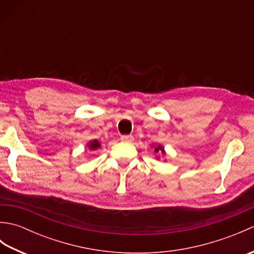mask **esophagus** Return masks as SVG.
Returning <instances> with one entry per match:
<instances>
[{
  "instance_id": "obj_1",
  "label": "esophagus",
  "mask_w": 254,
  "mask_h": 254,
  "mask_svg": "<svg viewBox=\"0 0 254 254\" xmlns=\"http://www.w3.org/2000/svg\"><path fill=\"white\" fill-rule=\"evenodd\" d=\"M121 141L123 143H132L134 141V137H133V135H122Z\"/></svg>"
}]
</instances>
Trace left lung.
Here are the masks:
<instances>
[{
    "label": "left lung",
    "instance_id": "left-lung-1",
    "mask_svg": "<svg viewBox=\"0 0 254 254\" xmlns=\"http://www.w3.org/2000/svg\"><path fill=\"white\" fill-rule=\"evenodd\" d=\"M152 148H153L154 154L156 155V158H157V159L160 158V156H163V157H166V155H167L166 154V150H165V147L161 144H153L152 145Z\"/></svg>",
    "mask_w": 254,
    "mask_h": 254
}]
</instances>
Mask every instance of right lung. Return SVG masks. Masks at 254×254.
I'll use <instances>...</instances> for the list:
<instances>
[{
    "label": "right lung",
    "mask_w": 254,
    "mask_h": 254,
    "mask_svg": "<svg viewBox=\"0 0 254 254\" xmlns=\"http://www.w3.org/2000/svg\"><path fill=\"white\" fill-rule=\"evenodd\" d=\"M86 147H87L90 152H95V150L99 149L101 147V143L98 139H91L87 144H86Z\"/></svg>",
    "instance_id": "1"
}]
</instances>
